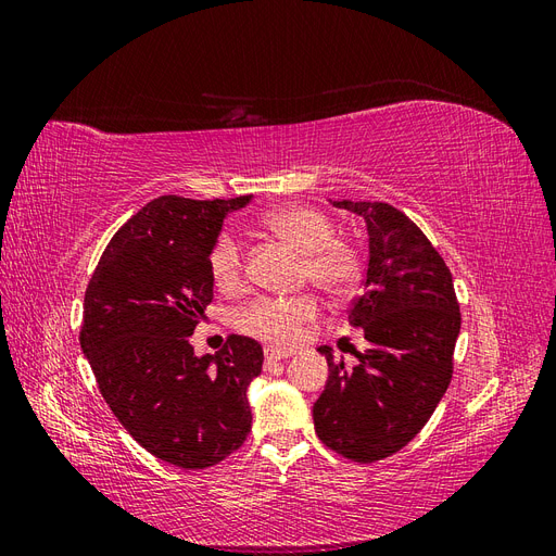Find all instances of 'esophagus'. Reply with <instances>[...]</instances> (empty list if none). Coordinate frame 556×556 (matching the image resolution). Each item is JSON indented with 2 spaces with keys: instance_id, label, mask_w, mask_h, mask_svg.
<instances>
[{
  "instance_id": "esophagus-1",
  "label": "esophagus",
  "mask_w": 556,
  "mask_h": 556,
  "mask_svg": "<svg viewBox=\"0 0 556 556\" xmlns=\"http://www.w3.org/2000/svg\"><path fill=\"white\" fill-rule=\"evenodd\" d=\"M292 355H294L292 350H278V348H266V350H264L266 364H276V362L288 359V357H292Z\"/></svg>"
}]
</instances>
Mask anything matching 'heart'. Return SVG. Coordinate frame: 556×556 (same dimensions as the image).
Segmentation results:
<instances>
[{"instance_id":"1","label":"heart","mask_w":556,"mask_h":556,"mask_svg":"<svg viewBox=\"0 0 556 556\" xmlns=\"http://www.w3.org/2000/svg\"><path fill=\"white\" fill-rule=\"evenodd\" d=\"M264 227L288 241L304 255L301 276L329 296H345L362 278V252L355 243L336 237V223L329 213L308 204L282 206L262 217ZM208 271L215 288L237 294L245 285V252L233 231H223L208 252ZM317 306L308 296L299 299H257L245 306L237 327L262 341L288 345L294 343L304 323Z\"/></svg>"}]
</instances>
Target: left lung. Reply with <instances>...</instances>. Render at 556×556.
Wrapping results in <instances>:
<instances>
[{
  "label": "left lung",
  "mask_w": 556,
  "mask_h": 556,
  "mask_svg": "<svg viewBox=\"0 0 556 556\" xmlns=\"http://www.w3.org/2000/svg\"><path fill=\"white\" fill-rule=\"evenodd\" d=\"M359 215L368 233L364 292L348 313L368 350L345 371L327 357L329 378L313 403L315 433L343 457L371 464L419 433L452 378L462 329L454 282L443 257L419 227L380 201H331Z\"/></svg>",
  "instance_id": "obj_1"
}]
</instances>
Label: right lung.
<instances>
[{
	"instance_id": "right-lung-1",
	"label": "right lung",
	"mask_w": 556,
	"mask_h": 556,
	"mask_svg": "<svg viewBox=\"0 0 556 556\" xmlns=\"http://www.w3.org/2000/svg\"><path fill=\"white\" fill-rule=\"evenodd\" d=\"M250 199H153L111 239L83 304L80 350L109 408L141 447L188 470L227 459L252 427L262 345L229 336L197 357L190 343L213 301L208 252Z\"/></svg>"
}]
</instances>
